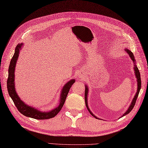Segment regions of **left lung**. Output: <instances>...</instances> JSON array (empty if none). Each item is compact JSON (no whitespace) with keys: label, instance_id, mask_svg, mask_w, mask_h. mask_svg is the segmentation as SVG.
<instances>
[{"label":"left lung","instance_id":"obj_1","mask_svg":"<svg viewBox=\"0 0 148 148\" xmlns=\"http://www.w3.org/2000/svg\"><path fill=\"white\" fill-rule=\"evenodd\" d=\"M125 51H126V52L127 53V54L129 55V57L131 58V60L133 62V66H134V74H135V76H136V80H137V82H138V84H137V86H138V88H137V92L136 93V94L134 97V98H133V99L132 100V102L130 104V106H129V108L127 109V110H126L125 112V113L123 114V115L121 117H120L119 118L121 117H122L123 116H125V115L128 114L132 110L133 108H134V106H135V103H136V100H137V98H138V95H139V93L140 92V87H141V80H140V73H139V71L138 70V67H137L136 66V60H135V58H134V55H133V53L130 51V50H129L128 49H125ZM88 86L85 85V105L86 106V108H87L88 110L89 111V112L90 113V114L92 115V116L94 117L96 119H99L97 117H96L94 114H93L92 111L90 110L89 107H88Z\"/></svg>","mask_w":148,"mask_h":148}]
</instances>
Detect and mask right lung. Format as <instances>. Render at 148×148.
Masks as SVG:
<instances>
[{
	"label": "right lung",
	"instance_id": "add662e5",
	"mask_svg": "<svg viewBox=\"0 0 148 148\" xmlns=\"http://www.w3.org/2000/svg\"><path fill=\"white\" fill-rule=\"evenodd\" d=\"M23 46V43H21V44H18L17 45L14 56L11 60H10L8 71V82H7L9 94L10 97H11L18 110L21 114H23L24 116L39 120L48 119L53 118L56 116L58 113L62 109L64 102H65L66 98L68 92H69L71 86L75 82V79H71V80H69L64 84L60 93L59 105L56 107L53 108L51 110L43 112L39 110L38 109H35L33 107L27 105V103L23 102L20 99L19 95H17L15 88V82H14L15 81L14 79H15V68L16 66V63L17 62L18 58H19L20 50L22 48Z\"/></svg>",
	"mask_w": 148,
	"mask_h": 148
}]
</instances>
